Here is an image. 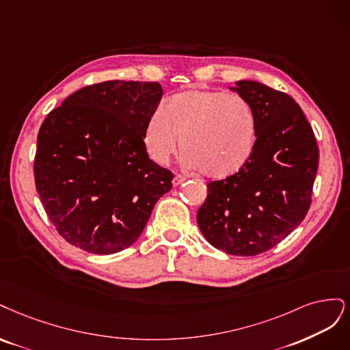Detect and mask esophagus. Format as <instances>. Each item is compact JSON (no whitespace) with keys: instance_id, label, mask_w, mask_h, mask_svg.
Listing matches in <instances>:
<instances>
[{"instance_id":"obj_1","label":"esophagus","mask_w":350,"mask_h":350,"mask_svg":"<svg viewBox=\"0 0 350 350\" xmlns=\"http://www.w3.org/2000/svg\"><path fill=\"white\" fill-rule=\"evenodd\" d=\"M185 177L183 176H180V174H177V176H174V178H173V186L174 187H177V186H180V185H182L183 182H185Z\"/></svg>"}]
</instances>
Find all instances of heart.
<instances>
[{"mask_svg": "<svg viewBox=\"0 0 350 350\" xmlns=\"http://www.w3.org/2000/svg\"><path fill=\"white\" fill-rule=\"evenodd\" d=\"M182 145V165L215 180L228 178L254 152L257 118L243 96L219 90H185L168 97L146 120L142 141L150 159L165 165Z\"/></svg>", "mask_w": 350, "mask_h": 350, "instance_id": "1", "label": "heart"}]
</instances>
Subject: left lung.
Segmentation results:
<instances>
[{"instance_id": "obj_1", "label": "left lung", "mask_w": 350, "mask_h": 350, "mask_svg": "<svg viewBox=\"0 0 350 350\" xmlns=\"http://www.w3.org/2000/svg\"><path fill=\"white\" fill-rule=\"evenodd\" d=\"M228 88L254 110V152L241 172L208 185L196 219L215 249L256 256L280 243L306 218L319 146L306 115L291 96L250 80Z\"/></svg>"}]
</instances>
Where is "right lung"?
Returning <instances> with one entry per match:
<instances>
[{
    "instance_id": "add662e5",
    "label": "right lung",
    "mask_w": 350,
    "mask_h": 350,
    "mask_svg": "<svg viewBox=\"0 0 350 350\" xmlns=\"http://www.w3.org/2000/svg\"><path fill=\"white\" fill-rule=\"evenodd\" d=\"M163 96L159 83L105 81L78 90L42 123L35 182L64 239L94 254L128 249L172 189L142 133Z\"/></svg>"
}]
</instances>
